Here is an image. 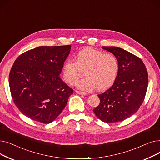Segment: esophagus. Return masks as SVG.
<instances>
[{
	"instance_id": "1",
	"label": "esophagus",
	"mask_w": 160,
	"mask_h": 160,
	"mask_svg": "<svg viewBox=\"0 0 160 160\" xmlns=\"http://www.w3.org/2000/svg\"><path fill=\"white\" fill-rule=\"evenodd\" d=\"M76 93L79 94V95H87V93H85V92L80 91H76Z\"/></svg>"
}]
</instances>
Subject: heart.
<instances>
[{"instance_id": "b5f03b06", "label": "heart", "mask_w": 160, "mask_h": 160, "mask_svg": "<svg viewBox=\"0 0 160 160\" xmlns=\"http://www.w3.org/2000/svg\"><path fill=\"white\" fill-rule=\"evenodd\" d=\"M118 71V60L113 54L91 47L80 50L75 56V61L67 60L62 67L64 79L72 86L78 82L84 72L86 77L78 86L86 91L95 88L98 91H103L110 88L115 81Z\"/></svg>"}]
</instances>
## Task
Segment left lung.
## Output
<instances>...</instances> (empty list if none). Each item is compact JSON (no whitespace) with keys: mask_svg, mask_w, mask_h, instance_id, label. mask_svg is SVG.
<instances>
[{"mask_svg":"<svg viewBox=\"0 0 160 160\" xmlns=\"http://www.w3.org/2000/svg\"><path fill=\"white\" fill-rule=\"evenodd\" d=\"M102 48L117 58L119 71L113 86L98 95L100 104L93 112L103 122H121L135 113L143 102L148 72L141 59L127 50L116 47Z\"/></svg>","mask_w":160,"mask_h":160,"instance_id":"obj_1","label":"left lung"}]
</instances>
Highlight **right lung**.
I'll return each instance as SVG.
<instances>
[{
  "label": "right lung",
  "mask_w": 160,
  "mask_h": 160,
  "mask_svg": "<svg viewBox=\"0 0 160 160\" xmlns=\"http://www.w3.org/2000/svg\"><path fill=\"white\" fill-rule=\"evenodd\" d=\"M71 45L31 49L16 59L9 85L14 104L28 118L48 124L65 107L73 89L60 77Z\"/></svg>",
  "instance_id": "1"
}]
</instances>
